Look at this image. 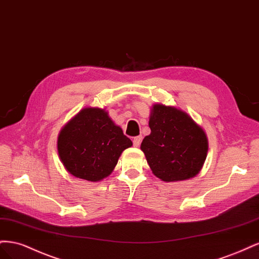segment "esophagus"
I'll return each instance as SVG.
<instances>
[{
  "label": "esophagus",
  "mask_w": 259,
  "mask_h": 259,
  "mask_svg": "<svg viewBox=\"0 0 259 259\" xmlns=\"http://www.w3.org/2000/svg\"><path fill=\"white\" fill-rule=\"evenodd\" d=\"M142 139H143L142 136L134 137V139H133V144H134L135 147H139V146H140V143H142Z\"/></svg>",
  "instance_id": "1"
}]
</instances>
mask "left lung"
<instances>
[{
	"instance_id": "left-lung-1",
	"label": "left lung",
	"mask_w": 259,
	"mask_h": 259,
	"mask_svg": "<svg viewBox=\"0 0 259 259\" xmlns=\"http://www.w3.org/2000/svg\"><path fill=\"white\" fill-rule=\"evenodd\" d=\"M150 135L140 149L155 177L173 183L197 176L205 162L208 140L206 133L186 111L173 106L151 107Z\"/></svg>"
}]
</instances>
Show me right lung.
I'll return each instance as SVG.
<instances>
[{
  "label": "right lung",
  "instance_id": "right-lung-1",
  "mask_svg": "<svg viewBox=\"0 0 259 259\" xmlns=\"http://www.w3.org/2000/svg\"><path fill=\"white\" fill-rule=\"evenodd\" d=\"M133 146L106 109L86 107L59 132L57 150L72 176L96 183L110 175L122 152Z\"/></svg>",
  "mask_w": 259,
  "mask_h": 259
}]
</instances>
